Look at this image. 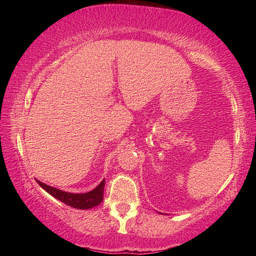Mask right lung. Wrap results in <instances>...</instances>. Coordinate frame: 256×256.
Returning a JSON list of instances; mask_svg holds the SVG:
<instances>
[{
	"mask_svg": "<svg viewBox=\"0 0 256 256\" xmlns=\"http://www.w3.org/2000/svg\"><path fill=\"white\" fill-rule=\"evenodd\" d=\"M42 188H44L47 193H50L52 196L58 198L60 202L66 203V204L76 209H92V208L99 206L104 198V188H105V180L99 184L96 188L90 190L88 193H81V194H74L63 192V190L52 188V186L46 185L42 182L37 180Z\"/></svg>",
	"mask_w": 256,
	"mask_h": 256,
	"instance_id": "add662e5",
	"label": "right lung"
}]
</instances>
